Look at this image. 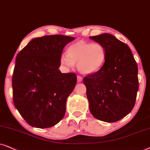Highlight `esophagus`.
Wrapping results in <instances>:
<instances>
[{
	"label": "esophagus",
	"mask_w": 150,
	"mask_h": 150,
	"mask_svg": "<svg viewBox=\"0 0 150 150\" xmlns=\"http://www.w3.org/2000/svg\"><path fill=\"white\" fill-rule=\"evenodd\" d=\"M77 81H78V82H81V81H82V77H81V76H77Z\"/></svg>",
	"instance_id": "34e87169"
}]
</instances>
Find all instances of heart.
I'll return each instance as SVG.
<instances>
[{
  "instance_id": "1",
  "label": "heart",
  "mask_w": 150,
  "mask_h": 150,
  "mask_svg": "<svg viewBox=\"0 0 150 150\" xmlns=\"http://www.w3.org/2000/svg\"><path fill=\"white\" fill-rule=\"evenodd\" d=\"M106 53L101 44L80 40L71 44L67 49V54L61 55L63 65L73 68L77 64L79 71L84 74L98 71L105 62Z\"/></svg>"
}]
</instances>
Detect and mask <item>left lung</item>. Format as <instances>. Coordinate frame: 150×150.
I'll return each instance as SVG.
<instances>
[{"label": "left lung", "mask_w": 150, "mask_h": 150, "mask_svg": "<svg viewBox=\"0 0 150 150\" xmlns=\"http://www.w3.org/2000/svg\"><path fill=\"white\" fill-rule=\"evenodd\" d=\"M105 48L102 67L83 79L89 109L105 122L120 120L134 106L139 90L138 67L128 46L110 33L89 37Z\"/></svg>", "instance_id": "left-lung-1"}]
</instances>
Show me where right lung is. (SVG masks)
Masks as SVG:
<instances>
[{
	"label": "right lung",
	"mask_w": 150,
	"mask_h": 150,
	"mask_svg": "<svg viewBox=\"0 0 150 150\" xmlns=\"http://www.w3.org/2000/svg\"><path fill=\"white\" fill-rule=\"evenodd\" d=\"M74 40L63 35L36 38L17 55L12 77L13 103L32 127L54 126L65 115L77 76L62 73L58 69L63 49Z\"/></svg>",
	"instance_id": "1"
}]
</instances>
